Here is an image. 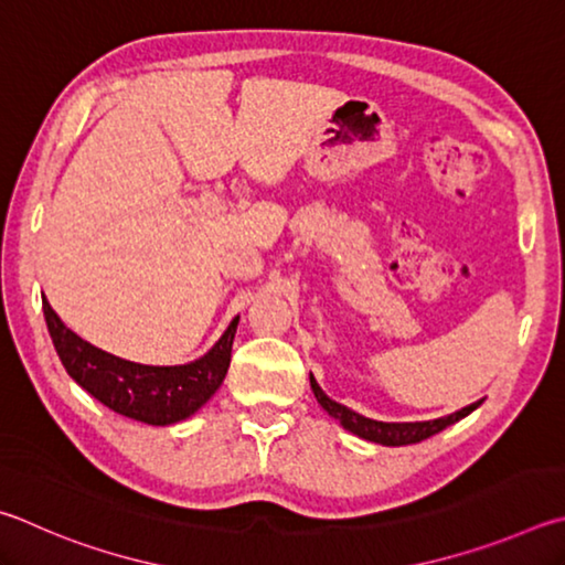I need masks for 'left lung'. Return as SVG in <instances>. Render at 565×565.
<instances>
[{"mask_svg": "<svg viewBox=\"0 0 565 565\" xmlns=\"http://www.w3.org/2000/svg\"><path fill=\"white\" fill-rule=\"evenodd\" d=\"M310 382H312L315 397H318V402L322 404L324 412H328L330 417L338 419L344 429L358 434V437L384 444V447H404V444H417V441L429 439V437H434V434L447 429L449 424L463 419L467 414H471L479 407V402H473V404H469V407L449 414V417L431 419V422H377V419L362 417V414L348 409L344 404L330 399L328 394L320 390L318 382H315L312 377H310Z\"/></svg>", "mask_w": 565, "mask_h": 565, "instance_id": "left-lung-1", "label": "left lung"}]
</instances>
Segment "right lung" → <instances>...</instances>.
Returning <instances> with one entry per match:
<instances>
[{
    "label": "right lung",
    "instance_id": "add662e5",
    "mask_svg": "<svg viewBox=\"0 0 565 565\" xmlns=\"http://www.w3.org/2000/svg\"><path fill=\"white\" fill-rule=\"evenodd\" d=\"M44 318L68 377L116 414L156 427L188 419L213 397L231 367L233 338L241 320L235 318L215 348L201 360L175 367H151L121 360L82 340L58 320L46 298Z\"/></svg>",
    "mask_w": 565,
    "mask_h": 565
}]
</instances>
